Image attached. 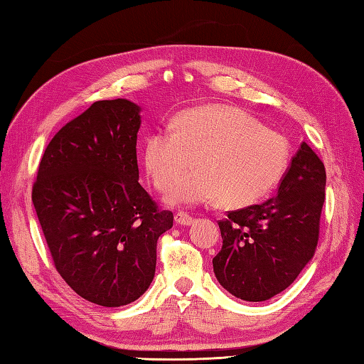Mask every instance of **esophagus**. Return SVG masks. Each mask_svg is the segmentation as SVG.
Segmentation results:
<instances>
[{"instance_id":"esophagus-1","label":"esophagus","mask_w":364,"mask_h":364,"mask_svg":"<svg viewBox=\"0 0 364 364\" xmlns=\"http://www.w3.org/2000/svg\"><path fill=\"white\" fill-rule=\"evenodd\" d=\"M175 222L178 223V225L188 227V225H192V223H194V218H191V215L188 213H184V211H178L175 214Z\"/></svg>"}]
</instances>
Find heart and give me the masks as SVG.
<instances>
[{"mask_svg":"<svg viewBox=\"0 0 364 364\" xmlns=\"http://www.w3.org/2000/svg\"><path fill=\"white\" fill-rule=\"evenodd\" d=\"M196 158L198 168L179 176ZM145 168L167 202L203 205L220 200L227 208L258 203L283 178L289 162L286 137L262 127L250 114L227 105L181 112L173 125L146 137Z\"/></svg>","mask_w":364,"mask_h":364,"instance_id":"heart-1","label":"heart"}]
</instances>
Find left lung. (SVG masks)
<instances>
[{"mask_svg":"<svg viewBox=\"0 0 364 364\" xmlns=\"http://www.w3.org/2000/svg\"><path fill=\"white\" fill-rule=\"evenodd\" d=\"M323 202L326 167L301 142L274 198L230 211L219 222L223 242L213 259L219 283L247 301L284 291L316 252Z\"/></svg>","mask_w":364,"mask_h":364,"instance_id":"obj_1","label":"left lung"}]
</instances>
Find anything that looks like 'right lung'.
<instances>
[{"mask_svg": "<svg viewBox=\"0 0 364 364\" xmlns=\"http://www.w3.org/2000/svg\"><path fill=\"white\" fill-rule=\"evenodd\" d=\"M141 107L95 102L46 145L33 203L58 272L92 304L122 306L149 289L156 244L173 225L139 184Z\"/></svg>", "mask_w": 364, "mask_h": 364, "instance_id": "right-lung-1", "label": "right lung"}]
</instances>
